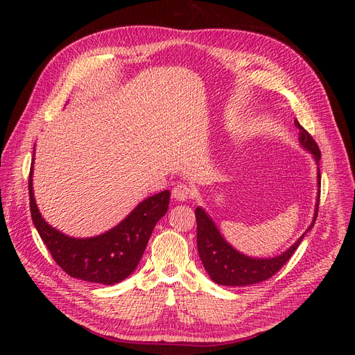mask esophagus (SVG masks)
Wrapping results in <instances>:
<instances>
[{"instance_id":"obj_1","label":"esophagus","mask_w":355,"mask_h":355,"mask_svg":"<svg viewBox=\"0 0 355 355\" xmlns=\"http://www.w3.org/2000/svg\"><path fill=\"white\" fill-rule=\"evenodd\" d=\"M171 196H173L176 200L185 201L188 198H191L192 196V189L187 185V184H178L173 191H171Z\"/></svg>"}]
</instances>
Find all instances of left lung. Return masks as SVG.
I'll list each match as a JSON object with an SVG mask.
<instances>
[{"mask_svg": "<svg viewBox=\"0 0 355 355\" xmlns=\"http://www.w3.org/2000/svg\"><path fill=\"white\" fill-rule=\"evenodd\" d=\"M296 127L299 128V142L302 144L304 148L314 154L317 163L321 158L320 148L314 137L311 136L305 128L295 121ZM321 182V176L318 175V184ZM318 204L317 201L315 209V218L311 223V227L315 223L317 214H318ZM196 219H197V247L200 259L206 268V271L211 277V280L222 286H249L256 284L268 280L274 274L282 270L283 265L292 257L297 245L302 241L304 235L300 237L287 252L283 254L271 257V259H252L247 257L232 247L222 239L220 232L218 231L216 225L211 222V219L204 213L202 209H196ZM308 228V231L311 230Z\"/></svg>", "mask_w": 355, "mask_h": 355, "instance_id": "1", "label": "left lung"}]
</instances>
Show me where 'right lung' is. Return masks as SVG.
Returning <instances> with one entry per match:
<instances>
[{"label": "right lung", "mask_w": 355, "mask_h": 355, "mask_svg": "<svg viewBox=\"0 0 355 355\" xmlns=\"http://www.w3.org/2000/svg\"><path fill=\"white\" fill-rule=\"evenodd\" d=\"M29 173L31 218L55 262L78 280L111 286L130 275L141 261L157 222L164 216L170 192L163 191L144 200L116 227L99 237L71 239L49 227L41 218L32 194Z\"/></svg>", "instance_id": "right-lung-1"}]
</instances>
